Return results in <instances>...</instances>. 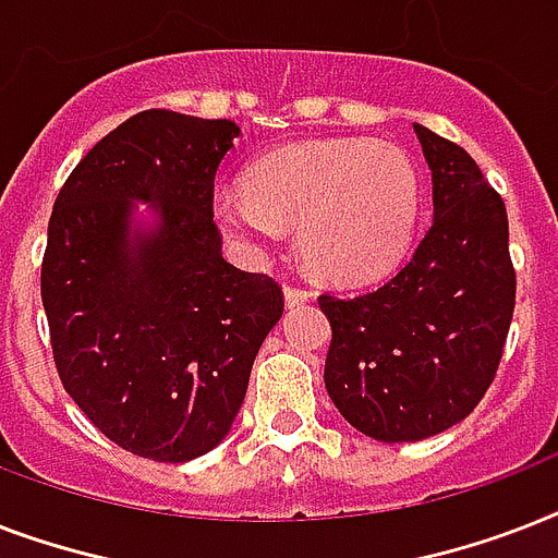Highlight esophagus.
I'll return each instance as SVG.
<instances>
[{
	"mask_svg": "<svg viewBox=\"0 0 558 558\" xmlns=\"http://www.w3.org/2000/svg\"><path fill=\"white\" fill-rule=\"evenodd\" d=\"M310 298H313V295H310V292H306V289H301V287H287V289H283V301H287L289 310H292V306L306 304Z\"/></svg>",
	"mask_w": 558,
	"mask_h": 558,
	"instance_id": "obj_1",
	"label": "esophagus"
}]
</instances>
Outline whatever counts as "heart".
Wrapping results in <instances>:
<instances>
[{
  "mask_svg": "<svg viewBox=\"0 0 558 558\" xmlns=\"http://www.w3.org/2000/svg\"><path fill=\"white\" fill-rule=\"evenodd\" d=\"M420 199V173L405 150L371 138H322L257 161L245 191L214 196V219L248 254H263L298 226L310 269L367 280L405 252Z\"/></svg>",
  "mask_w": 558,
  "mask_h": 558,
  "instance_id": "1",
  "label": "heart"
}]
</instances>
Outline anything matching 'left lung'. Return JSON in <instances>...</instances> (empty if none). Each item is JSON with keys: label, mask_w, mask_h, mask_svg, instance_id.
<instances>
[{"label": "left lung", "mask_w": 558, "mask_h": 558, "mask_svg": "<svg viewBox=\"0 0 558 558\" xmlns=\"http://www.w3.org/2000/svg\"><path fill=\"white\" fill-rule=\"evenodd\" d=\"M434 219L411 260L365 295H322L327 393L356 432L414 442L466 420L493 385L515 306L504 199L463 147L414 124Z\"/></svg>", "instance_id": "1"}]
</instances>
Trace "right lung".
Returning <instances> with one entry per match:
<instances>
[{
    "label": "right lung",
    "instance_id": "add662e5",
    "mask_svg": "<svg viewBox=\"0 0 558 558\" xmlns=\"http://www.w3.org/2000/svg\"><path fill=\"white\" fill-rule=\"evenodd\" d=\"M234 138V121L138 112L83 156L48 219L57 373L95 428L138 458L217 449L283 315L275 280L222 257L214 177Z\"/></svg>",
    "mask_w": 558,
    "mask_h": 558
}]
</instances>
